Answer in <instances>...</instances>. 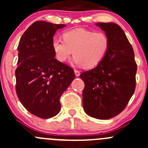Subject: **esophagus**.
<instances>
[{"label": "esophagus", "instance_id": "obj_1", "mask_svg": "<svg viewBox=\"0 0 148 148\" xmlns=\"http://www.w3.org/2000/svg\"><path fill=\"white\" fill-rule=\"evenodd\" d=\"M74 72H75V75H76L77 77L79 76V75H80V71H78V70H74Z\"/></svg>", "mask_w": 148, "mask_h": 148}]
</instances>
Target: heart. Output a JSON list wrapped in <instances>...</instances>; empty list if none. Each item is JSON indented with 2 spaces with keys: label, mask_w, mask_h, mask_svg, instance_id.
I'll use <instances>...</instances> for the list:
<instances>
[{
  "label": "heart",
  "mask_w": 148,
  "mask_h": 148,
  "mask_svg": "<svg viewBox=\"0 0 148 148\" xmlns=\"http://www.w3.org/2000/svg\"><path fill=\"white\" fill-rule=\"evenodd\" d=\"M63 39L56 36L52 39V48L57 60L64 62L73 53V62L86 68L98 65L110 47L109 38L105 33L81 28L64 32Z\"/></svg>",
  "instance_id": "b5f03b06"
}]
</instances>
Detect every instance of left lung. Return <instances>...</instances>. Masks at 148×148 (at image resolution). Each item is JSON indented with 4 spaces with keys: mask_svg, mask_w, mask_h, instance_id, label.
Here are the masks:
<instances>
[{
    "mask_svg": "<svg viewBox=\"0 0 148 148\" xmlns=\"http://www.w3.org/2000/svg\"><path fill=\"white\" fill-rule=\"evenodd\" d=\"M108 37L110 47L102 61L82 73L83 107L97 119L115 117L124 110L134 92L137 66L133 48L119 25L97 23Z\"/></svg>",
    "mask_w": 148,
    "mask_h": 148,
    "instance_id": "1",
    "label": "left lung"
}]
</instances>
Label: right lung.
<instances>
[{"label":"right lung","mask_w":148,"mask_h":148,"mask_svg":"<svg viewBox=\"0 0 148 148\" xmlns=\"http://www.w3.org/2000/svg\"><path fill=\"white\" fill-rule=\"evenodd\" d=\"M65 25L37 21L27 29L18 46L16 91L33 115L49 119L61 109L60 99L75 78L73 68L56 60L52 39Z\"/></svg>","instance_id":"right-lung-1"}]
</instances>
